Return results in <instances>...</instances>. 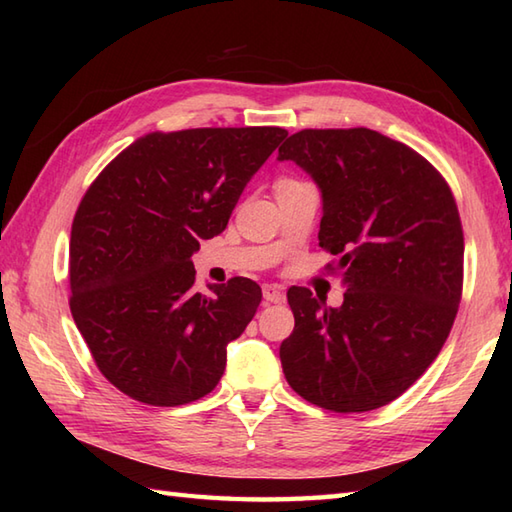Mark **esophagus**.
Instances as JSON below:
<instances>
[{
    "label": "esophagus",
    "mask_w": 512,
    "mask_h": 512,
    "mask_svg": "<svg viewBox=\"0 0 512 512\" xmlns=\"http://www.w3.org/2000/svg\"><path fill=\"white\" fill-rule=\"evenodd\" d=\"M262 292H264V299H266L268 303H281V301H286L284 288L277 286V284H264Z\"/></svg>",
    "instance_id": "esophagus-1"
}]
</instances>
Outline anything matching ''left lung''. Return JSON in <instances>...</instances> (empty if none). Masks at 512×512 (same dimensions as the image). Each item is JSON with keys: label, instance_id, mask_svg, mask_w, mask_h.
I'll list each match as a JSON object with an SVG mask.
<instances>
[{"label": "left lung", "instance_id": "obj_1", "mask_svg": "<svg viewBox=\"0 0 512 512\" xmlns=\"http://www.w3.org/2000/svg\"><path fill=\"white\" fill-rule=\"evenodd\" d=\"M323 198L319 246L339 257V308L290 288L288 385L336 413L389 405L436 361L462 299L464 235L447 180L367 127L301 129L279 147Z\"/></svg>", "mask_w": 512, "mask_h": 512}]
</instances>
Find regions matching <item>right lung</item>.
Listing matches in <instances>:
<instances>
[{
    "mask_svg": "<svg viewBox=\"0 0 512 512\" xmlns=\"http://www.w3.org/2000/svg\"><path fill=\"white\" fill-rule=\"evenodd\" d=\"M281 127H200L134 140L76 209L70 310L96 367L123 394L178 407L215 389L226 345L255 317L246 277L193 290L191 255L220 235Z\"/></svg>",
    "mask_w": 512,
    "mask_h": 512,
    "instance_id": "right-lung-1",
    "label": "right lung"
}]
</instances>
